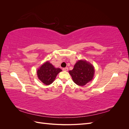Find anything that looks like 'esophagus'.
<instances>
[{
  "instance_id": "34e87169",
  "label": "esophagus",
  "mask_w": 129,
  "mask_h": 129,
  "mask_svg": "<svg viewBox=\"0 0 129 129\" xmlns=\"http://www.w3.org/2000/svg\"><path fill=\"white\" fill-rule=\"evenodd\" d=\"M62 70H63V71H68V68L67 67H66V68H63V69H62Z\"/></svg>"
}]
</instances>
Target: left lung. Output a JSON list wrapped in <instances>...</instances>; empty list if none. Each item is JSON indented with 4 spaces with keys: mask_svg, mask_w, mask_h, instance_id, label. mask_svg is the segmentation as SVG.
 Instances as JSON below:
<instances>
[{
    "mask_svg": "<svg viewBox=\"0 0 129 129\" xmlns=\"http://www.w3.org/2000/svg\"><path fill=\"white\" fill-rule=\"evenodd\" d=\"M69 73L74 83L80 86H83L92 80L95 70L93 66L89 62L81 60L76 62L73 69L69 71Z\"/></svg>",
    "mask_w": 129,
    "mask_h": 129,
    "instance_id": "8db88e82",
    "label": "left lung"
}]
</instances>
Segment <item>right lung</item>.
<instances>
[{
  "label": "right lung",
  "instance_id": "add662e5",
  "mask_svg": "<svg viewBox=\"0 0 129 129\" xmlns=\"http://www.w3.org/2000/svg\"><path fill=\"white\" fill-rule=\"evenodd\" d=\"M61 71L60 68H55L49 61H47L38 69L37 75L43 83L49 85L53 82L57 74Z\"/></svg>",
  "mask_w": 129,
  "mask_h": 129
}]
</instances>
